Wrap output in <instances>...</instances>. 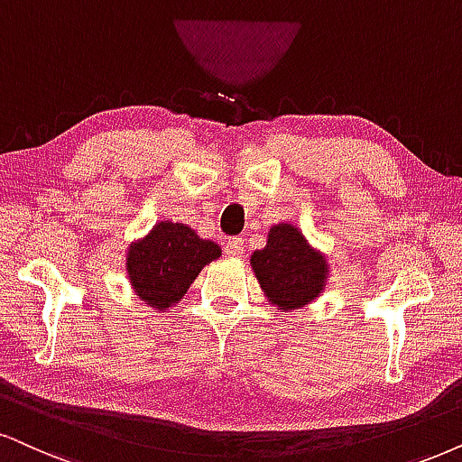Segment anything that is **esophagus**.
I'll return each instance as SVG.
<instances>
[{"label": "esophagus", "instance_id": "obj_1", "mask_svg": "<svg viewBox=\"0 0 462 462\" xmlns=\"http://www.w3.org/2000/svg\"><path fill=\"white\" fill-rule=\"evenodd\" d=\"M224 251H226V255L238 258V255H241L245 251V241H243V238H235V236L227 238L226 245H224Z\"/></svg>", "mask_w": 462, "mask_h": 462}]
</instances>
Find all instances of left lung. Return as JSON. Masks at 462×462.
Instances as JSON below:
<instances>
[{
    "label": "left lung",
    "instance_id": "left-lung-1",
    "mask_svg": "<svg viewBox=\"0 0 462 462\" xmlns=\"http://www.w3.org/2000/svg\"><path fill=\"white\" fill-rule=\"evenodd\" d=\"M251 266L268 300L283 311L311 302L328 273L324 255L309 247L299 227L290 224L271 227L266 247L254 251Z\"/></svg>",
    "mask_w": 462,
    "mask_h": 462
}]
</instances>
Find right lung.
Masks as SVG:
<instances>
[{
  "instance_id": "right-lung-1",
  "label": "right lung",
  "mask_w": 462,
  "mask_h": 462,
  "mask_svg": "<svg viewBox=\"0 0 462 462\" xmlns=\"http://www.w3.org/2000/svg\"><path fill=\"white\" fill-rule=\"evenodd\" d=\"M219 255L217 245L204 241L191 227L162 221L127 251V274L136 296L149 307L168 309Z\"/></svg>"
}]
</instances>
